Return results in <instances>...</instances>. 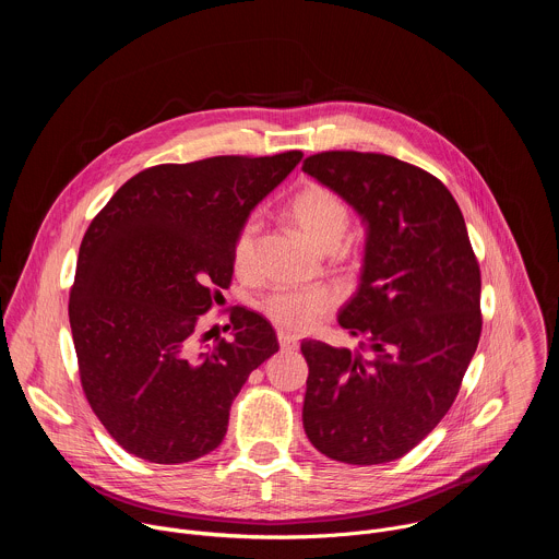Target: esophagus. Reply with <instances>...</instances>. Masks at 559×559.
<instances>
[{
  "instance_id": "esophagus-1",
  "label": "esophagus",
  "mask_w": 559,
  "mask_h": 559,
  "mask_svg": "<svg viewBox=\"0 0 559 559\" xmlns=\"http://www.w3.org/2000/svg\"><path fill=\"white\" fill-rule=\"evenodd\" d=\"M278 345H281V349L283 352H292V349H296L298 347V338L292 334V332H287V330H278Z\"/></svg>"
}]
</instances>
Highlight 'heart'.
Listing matches in <instances>:
<instances>
[{
    "label": "heart",
    "mask_w": 559,
    "mask_h": 559,
    "mask_svg": "<svg viewBox=\"0 0 559 559\" xmlns=\"http://www.w3.org/2000/svg\"><path fill=\"white\" fill-rule=\"evenodd\" d=\"M289 216L300 234L318 250L341 243L349 227V207L345 201L321 183L302 186L289 201ZM261 221L250 216L238 229L231 248V261L238 274H248L254 263ZM336 296L325 287L274 292L263 300L270 321L289 332H309L334 309Z\"/></svg>",
    "instance_id": "1"
}]
</instances>
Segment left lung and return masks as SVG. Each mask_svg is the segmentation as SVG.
Returning <instances> with one entry per match:
<instances>
[{
	"instance_id": "obj_1",
	"label": "left lung",
	"mask_w": 559,
	"mask_h": 559,
	"mask_svg": "<svg viewBox=\"0 0 559 559\" xmlns=\"http://www.w3.org/2000/svg\"><path fill=\"white\" fill-rule=\"evenodd\" d=\"M302 173L362 218L360 285L338 313L373 356L302 341L309 442L345 464H384L451 409L483 332L480 265L464 216L433 175L376 152L311 154Z\"/></svg>"
}]
</instances>
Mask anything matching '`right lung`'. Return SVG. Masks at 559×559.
<instances>
[{"label":"right lung","mask_w":559,"mask_h":559,"mask_svg":"<svg viewBox=\"0 0 559 559\" xmlns=\"http://www.w3.org/2000/svg\"><path fill=\"white\" fill-rule=\"evenodd\" d=\"M302 158L212 156L126 181L79 248L68 318L84 393L128 453L181 464L214 451L250 373L278 352L276 332L229 309L234 341L197 352L194 330L234 274V238Z\"/></svg>","instance_id":"obj_1"}]
</instances>
